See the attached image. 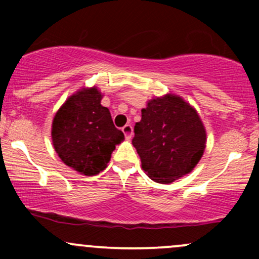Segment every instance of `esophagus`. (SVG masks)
Wrapping results in <instances>:
<instances>
[{
	"label": "esophagus",
	"mask_w": 259,
	"mask_h": 259,
	"mask_svg": "<svg viewBox=\"0 0 259 259\" xmlns=\"http://www.w3.org/2000/svg\"><path fill=\"white\" fill-rule=\"evenodd\" d=\"M123 133H124V135H125V138L126 139H132V136H133V126L130 125V124H126L125 126H123Z\"/></svg>",
	"instance_id": "obj_1"
}]
</instances>
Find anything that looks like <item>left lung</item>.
I'll return each instance as SVG.
<instances>
[{"label":"left lung","mask_w":259,"mask_h":259,"mask_svg":"<svg viewBox=\"0 0 259 259\" xmlns=\"http://www.w3.org/2000/svg\"><path fill=\"white\" fill-rule=\"evenodd\" d=\"M134 147L142 170L153 181L171 184L191 173L206 148L207 134L196 109L179 95L154 97L134 127Z\"/></svg>","instance_id":"8db88e82"}]
</instances>
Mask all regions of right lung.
<instances>
[{"label":"right lung","instance_id":"right-lung-1","mask_svg":"<svg viewBox=\"0 0 259 259\" xmlns=\"http://www.w3.org/2000/svg\"><path fill=\"white\" fill-rule=\"evenodd\" d=\"M97 89L82 88L68 97L52 120V145L62 162L91 177L106 169L124 134L113 124L111 113L101 105Z\"/></svg>","mask_w":259,"mask_h":259}]
</instances>
